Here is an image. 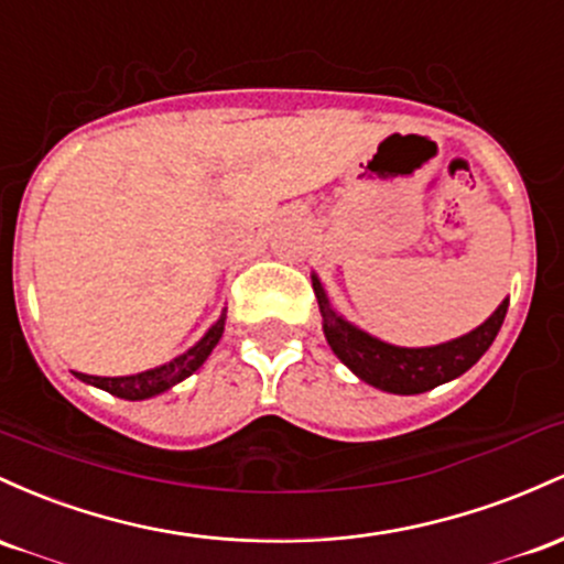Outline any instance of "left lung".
Masks as SVG:
<instances>
[{
  "instance_id": "1",
  "label": "left lung",
  "mask_w": 564,
  "mask_h": 564,
  "mask_svg": "<svg viewBox=\"0 0 564 564\" xmlns=\"http://www.w3.org/2000/svg\"><path fill=\"white\" fill-rule=\"evenodd\" d=\"M312 288L322 312V330H325V338L335 357L349 367L354 376L362 378L365 383L389 391V394H423L434 386L464 376L490 349V344L503 325L506 308H509V299H506L482 325L460 335V338L447 340V344L404 349V346L372 338L370 333L346 322L330 306L325 288H322L316 274H312Z\"/></svg>"
}]
</instances>
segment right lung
<instances>
[{
  "label": "right lung",
  "instance_id": "1",
  "mask_svg": "<svg viewBox=\"0 0 564 564\" xmlns=\"http://www.w3.org/2000/svg\"><path fill=\"white\" fill-rule=\"evenodd\" d=\"M224 325H226V308L224 314L218 316V322L205 333V338L197 340L186 354L181 357L170 359L167 365L154 367V370H143L135 372V376H119V378H100V376H85V372H74L79 381L98 386V389L109 391V394L119 397V400H149V397L162 394V391L173 389L175 383H181L183 378H188L192 372H197L205 359L210 357V351L215 349V344L224 335Z\"/></svg>",
  "mask_w": 564,
  "mask_h": 564
}]
</instances>
